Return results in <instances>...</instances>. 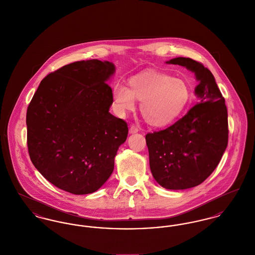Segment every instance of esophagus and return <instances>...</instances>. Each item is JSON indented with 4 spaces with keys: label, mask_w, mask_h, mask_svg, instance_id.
Instances as JSON below:
<instances>
[{
    "label": "esophagus",
    "mask_w": 255,
    "mask_h": 255,
    "mask_svg": "<svg viewBox=\"0 0 255 255\" xmlns=\"http://www.w3.org/2000/svg\"><path fill=\"white\" fill-rule=\"evenodd\" d=\"M139 131V128L134 126V125H131L130 128H129V133H137Z\"/></svg>",
    "instance_id": "34e87169"
}]
</instances>
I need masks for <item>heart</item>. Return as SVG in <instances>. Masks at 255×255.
I'll return each instance as SVG.
<instances>
[{
	"label": "heart",
	"instance_id": "1",
	"mask_svg": "<svg viewBox=\"0 0 255 255\" xmlns=\"http://www.w3.org/2000/svg\"><path fill=\"white\" fill-rule=\"evenodd\" d=\"M113 101L120 113L131 111L135 102H141L140 113L147 124L162 128L177 119L187 108L190 98V87L184 79L150 70L128 80V89L114 86Z\"/></svg>",
	"mask_w": 255,
	"mask_h": 255
}]
</instances>
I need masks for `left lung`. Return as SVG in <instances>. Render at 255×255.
<instances>
[{"label":"left lung","instance_id":"1","mask_svg":"<svg viewBox=\"0 0 255 255\" xmlns=\"http://www.w3.org/2000/svg\"><path fill=\"white\" fill-rule=\"evenodd\" d=\"M167 64L194 72L199 99L187 114L169 128L146 134L150 168L154 180L167 189L196 187L214 172L228 143L227 108L212 72L190 58Z\"/></svg>","mask_w":255,"mask_h":255}]
</instances>
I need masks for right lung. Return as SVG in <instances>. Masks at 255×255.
Wrapping results in <instances>:
<instances>
[{
    "label": "right lung",
    "instance_id": "1",
    "mask_svg": "<svg viewBox=\"0 0 255 255\" xmlns=\"http://www.w3.org/2000/svg\"><path fill=\"white\" fill-rule=\"evenodd\" d=\"M115 67L97 59L74 62L42 79L27 109V145L34 167L72 194L97 191L114 170L128 124L109 113L106 83Z\"/></svg>",
    "mask_w": 255,
    "mask_h": 255
}]
</instances>
